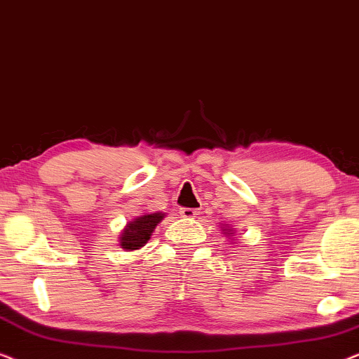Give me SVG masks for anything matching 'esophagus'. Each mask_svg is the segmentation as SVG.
Segmentation results:
<instances>
[{
	"instance_id": "esophagus-1",
	"label": "esophagus",
	"mask_w": 359,
	"mask_h": 359,
	"mask_svg": "<svg viewBox=\"0 0 359 359\" xmlns=\"http://www.w3.org/2000/svg\"><path fill=\"white\" fill-rule=\"evenodd\" d=\"M180 214H181V217H184V219H194L199 215V210L183 208V209H180Z\"/></svg>"
}]
</instances>
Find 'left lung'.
Here are the masks:
<instances>
[{
  "mask_svg": "<svg viewBox=\"0 0 359 359\" xmlns=\"http://www.w3.org/2000/svg\"><path fill=\"white\" fill-rule=\"evenodd\" d=\"M220 229H222L224 235H227V237H230V240L235 238V230H233L232 227H230V225L225 224V225H222V227H220Z\"/></svg>",
  "mask_w": 359,
  "mask_h": 359,
  "instance_id": "1",
  "label": "left lung"
}]
</instances>
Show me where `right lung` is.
<instances>
[{
    "instance_id": "add662e5",
    "label": "right lung",
    "mask_w": 359,
    "mask_h": 359,
    "mask_svg": "<svg viewBox=\"0 0 359 359\" xmlns=\"http://www.w3.org/2000/svg\"><path fill=\"white\" fill-rule=\"evenodd\" d=\"M163 219V212H149L132 219L130 222H127L124 230L121 232L119 247L127 250V252H134V250H140L142 247H145V243L150 240L155 227Z\"/></svg>"
}]
</instances>
